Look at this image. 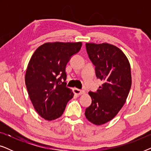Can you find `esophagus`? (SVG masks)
Returning a JSON list of instances; mask_svg holds the SVG:
<instances>
[{
	"label": "esophagus",
	"mask_w": 151,
	"mask_h": 151,
	"mask_svg": "<svg viewBox=\"0 0 151 151\" xmlns=\"http://www.w3.org/2000/svg\"><path fill=\"white\" fill-rule=\"evenodd\" d=\"M73 92H74V93H75L76 95H77V96H80V95L84 94V93H85L84 91L78 89V88H73Z\"/></svg>",
	"instance_id": "1"
}]
</instances>
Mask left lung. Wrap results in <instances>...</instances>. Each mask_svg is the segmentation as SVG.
Masks as SVG:
<instances>
[{"instance_id": "1", "label": "left lung", "mask_w": 151, "mask_h": 151, "mask_svg": "<svg viewBox=\"0 0 151 151\" xmlns=\"http://www.w3.org/2000/svg\"><path fill=\"white\" fill-rule=\"evenodd\" d=\"M86 47L97 78L104 82L96 93L88 92L92 104L85 111L86 119L99 126L114 118L125 104L132 83L131 65L115 45L87 42Z\"/></svg>"}]
</instances>
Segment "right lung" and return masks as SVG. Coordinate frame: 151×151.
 Masks as SVG:
<instances>
[{
	"instance_id": "right-lung-1",
	"label": "right lung",
	"mask_w": 151,
	"mask_h": 151,
	"mask_svg": "<svg viewBox=\"0 0 151 151\" xmlns=\"http://www.w3.org/2000/svg\"><path fill=\"white\" fill-rule=\"evenodd\" d=\"M82 43L46 42L34 51L25 73V84L35 110L48 121L63 115L74 94L66 86L65 68Z\"/></svg>"
}]
</instances>
